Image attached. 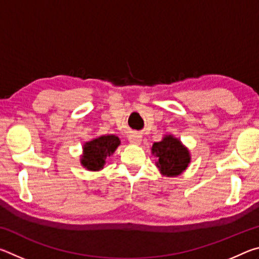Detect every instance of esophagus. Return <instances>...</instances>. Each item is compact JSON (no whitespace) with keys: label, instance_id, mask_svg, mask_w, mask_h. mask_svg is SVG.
<instances>
[{"label":"esophagus","instance_id":"1","mask_svg":"<svg viewBox=\"0 0 259 259\" xmlns=\"http://www.w3.org/2000/svg\"><path fill=\"white\" fill-rule=\"evenodd\" d=\"M129 142L131 144H134V145H139V144L142 143V136L138 135V134L131 135L129 137Z\"/></svg>","mask_w":259,"mask_h":259}]
</instances>
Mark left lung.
<instances>
[{
  "mask_svg": "<svg viewBox=\"0 0 259 259\" xmlns=\"http://www.w3.org/2000/svg\"><path fill=\"white\" fill-rule=\"evenodd\" d=\"M151 150L162 176H181L191 163L190 150L174 135H164L162 140L153 144Z\"/></svg>",
  "mask_w": 259,
  "mask_h": 259,
  "instance_id": "1",
  "label": "left lung"
}]
</instances>
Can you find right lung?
<instances>
[{
    "label": "right lung",
    "mask_w": 259,
    "mask_h": 259,
    "mask_svg": "<svg viewBox=\"0 0 259 259\" xmlns=\"http://www.w3.org/2000/svg\"><path fill=\"white\" fill-rule=\"evenodd\" d=\"M121 140L115 135H104L88 140L82 146L81 165L89 171H100L106 164L107 157L114 154Z\"/></svg>",
    "instance_id": "obj_1"
}]
</instances>
